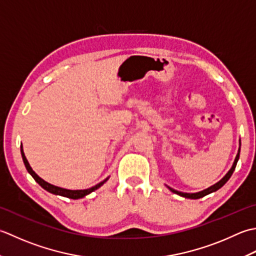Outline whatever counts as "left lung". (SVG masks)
I'll list each match as a JSON object with an SVG mask.
<instances>
[{
    "mask_svg": "<svg viewBox=\"0 0 256 256\" xmlns=\"http://www.w3.org/2000/svg\"><path fill=\"white\" fill-rule=\"evenodd\" d=\"M238 158H240V149H238V154H236V160H234V164H233V166H232V168L230 169V171H228V174H226V176H224V178L221 179L220 181H218V184H216L214 186H210V188H208V189H206V190H203V191H201V192H198V194H184V192L176 191V190H174V189H171V188H169V189H170L172 192H174V194H179V196H181L188 198V199H200V198H202V196H206V194H212V192H214V191L218 190L221 186H223L224 184H226L228 180L231 178L233 171L236 170V166Z\"/></svg>",
    "mask_w": 256,
    "mask_h": 256,
    "instance_id": "obj_1",
    "label": "left lung"
}]
</instances>
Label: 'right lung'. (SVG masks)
Listing matches in <instances>:
<instances>
[{"label":"right lung","instance_id":"right-lung-1","mask_svg":"<svg viewBox=\"0 0 256 256\" xmlns=\"http://www.w3.org/2000/svg\"><path fill=\"white\" fill-rule=\"evenodd\" d=\"M20 154H22V158H23V161H24V164H25V166H26V169H28V174L33 176L34 180H35L36 182H38V184L42 188H44V189H45L46 191L50 192V194H58V196H66V198H70V199H80V198H84L85 196L90 194V192L97 190L99 186H102L104 184H105V182L108 180V178H107V179H105L104 181H102L100 184H98L97 186L90 188V189H86V190H67V189H62V188L53 186V184H48V182L44 181L43 179L40 178V176L35 174V172L33 171V169L30 168V164H28V159H26V157H25L24 151H23V148H22V147H20Z\"/></svg>","mask_w":256,"mask_h":256}]
</instances>
